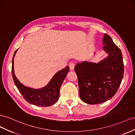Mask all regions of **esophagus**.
<instances>
[{"instance_id":"obj_1","label":"esophagus","mask_w":135,"mask_h":135,"mask_svg":"<svg viewBox=\"0 0 135 135\" xmlns=\"http://www.w3.org/2000/svg\"><path fill=\"white\" fill-rule=\"evenodd\" d=\"M69 67H70V69L71 70H73L74 69L75 64H74V62H71L69 63Z\"/></svg>"}]
</instances>
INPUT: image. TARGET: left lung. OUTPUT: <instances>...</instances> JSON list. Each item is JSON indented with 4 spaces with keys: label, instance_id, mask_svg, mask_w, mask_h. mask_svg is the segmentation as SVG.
<instances>
[{
    "label": "left lung",
    "instance_id": "left-lung-1",
    "mask_svg": "<svg viewBox=\"0 0 135 135\" xmlns=\"http://www.w3.org/2000/svg\"><path fill=\"white\" fill-rule=\"evenodd\" d=\"M103 43V49L109 54L106 59L98 64L82 62L74 67L80 98L87 104H99L111 99L123 77L124 66L120 49L107 34L104 35Z\"/></svg>",
    "mask_w": 135,
    "mask_h": 135
}]
</instances>
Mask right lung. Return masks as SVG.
I'll use <instances>...</instances> for the list:
<instances>
[{
  "mask_svg": "<svg viewBox=\"0 0 135 135\" xmlns=\"http://www.w3.org/2000/svg\"><path fill=\"white\" fill-rule=\"evenodd\" d=\"M15 52L12 61V75L15 84L28 103L40 107H48L55 104L59 99L60 90L64 80L69 71V66L62 69L54 75L52 80L44 88L33 89L25 87L18 81L13 70V57L16 51Z\"/></svg>",
  "mask_w": 135,
  "mask_h": 135,
  "instance_id": "add662e5",
  "label": "right lung"
}]
</instances>
